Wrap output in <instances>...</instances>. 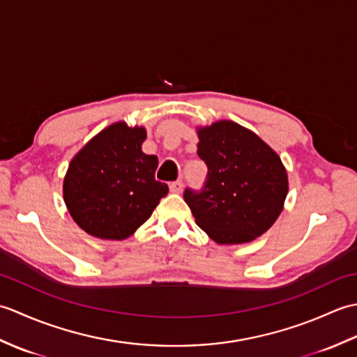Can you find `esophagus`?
Wrapping results in <instances>:
<instances>
[{"mask_svg":"<svg viewBox=\"0 0 357 357\" xmlns=\"http://www.w3.org/2000/svg\"><path fill=\"white\" fill-rule=\"evenodd\" d=\"M183 187H184V184H183V181H181V179L170 183V190L173 193H181V192H183Z\"/></svg>","mask_w":357,"mask_h":357,"instance_id":"obj_1","label":"esophagus"}]
</instances>
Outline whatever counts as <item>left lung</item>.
I'll return each instance as SVG.
<instances>
[{
  "label": "left lung",
  "mask_w": 357,
  "mask_h": 357,
  "mask_svg": "<svg viewBox=\"0 0 357 357\" xmlns=\"http://www.w3.org/2000/svg\"><path fill=\"white\" fill-rule=\"evenodd\" d=\"M198 156L207 165L199 190L184 199L218 244H244L275 224L288 193L280 158L259 136L231 121L199 128Z\"/></svg>",
  "instance_id": "left-lung-1"
}]
</instances>
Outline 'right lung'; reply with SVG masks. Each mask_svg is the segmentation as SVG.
Returning <instances> with one entry per match:
<instances>
[{
	"mask_svg": "<svg viewBox=\"0 0 357 357\" xmlns=\"http://www.w3.org/2000/svg\"><path fill=\"white\" fill-rule=\"evenodd\" d=\"M142 127L104 128L72 159L64 202L82 230L101 239H126L153 213L169 185L155 179L158 158L142 153Z\"/></svg>",
	"mask_w": 357,
	"mask_h": 357,
	"instance_id": "add662e5",
	"label": "right lung"
}]
</instances>
